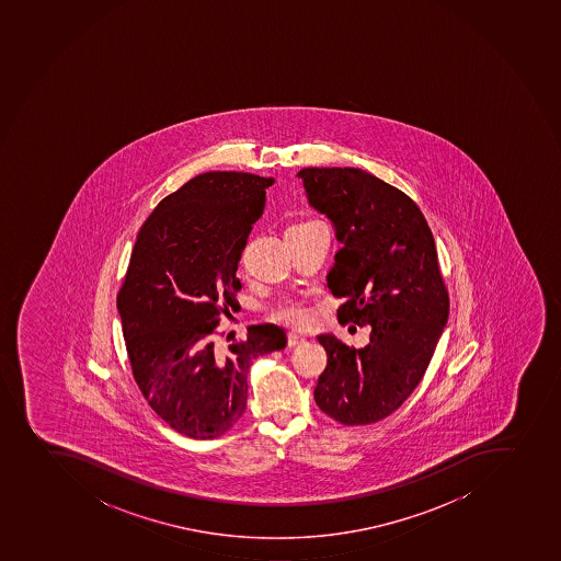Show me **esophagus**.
I'll list each match as a JSON object with an SVG mask.
<instances>
[{"instance_id":"esophagus-1","label":"esophagus","mask_w":561,"mask_h":561,"mask_svg":"<svg viewBox=\"0 0 561 561\" xmlns=\"http://www.w3.org/2000/svg\"><path fill=\"white\" fill-rule=\"evenodd\" d=\"M305 341H307V337L304 334H298V332H290L288 334V346L301 345Z\"/></svg>"}]
</instances>
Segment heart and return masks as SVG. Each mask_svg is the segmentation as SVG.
I'll return each instance as SVG.
<instances>
[{"mask_svg": "<svg viewBox=\"0 0 561 561\" xmlns=\"http://www.w3.org/2000/svg\"><path fill=\"white\" fill-rule=\"evenodd\" d=\"M304 224H312V221H304ZM304 224H298V226H304ZM276 318L283 323L299 324L307 319V310H305L304 305L288 304L276 312Z\"/></svg>", "mask_w": 561, "mask_h": 561, "instance_id": "heart-1", "label": "heart"}]
</instances>
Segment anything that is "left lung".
<instances>
[{"instance_id":"1","label":"left lung","mask_w":561,"mask_h":561,"mask_svg":"<svg viewBox=\"0 0 561 561\" xmlns=\"http://www.w3.org/2000/svg\"><path fill=\"white\" fill-rule=\"evenodd\" d=\"M298 179L341 243L327 274L330 293L345 299L337 319L371 329L359 350L318 335L329 359L313 399L341 424H370L415 390L446 327L435 240L415 202L365 170L305 168Z\"/></svg>"}]
</instances>
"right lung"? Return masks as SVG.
<instances>
[{
    "mask_svg": "<svg viewBox=\"0 0 561 561\" xmlns=\"http://www.w3.org/2000/svg\"><path fill=\"white\" fill-rule=\"evenodd\" d=\"M273 176L209 171L165 196L140 227L117 309L135 380L154 413L185 437L216 438L248 407V371L287 346L278 324L216 345L237 307L238 262Z\"/></svg>",
    "mask_w": 561,
    "mask_h": 561,
    "instance_id": "1",
    "label": "right lung"
}]
</instances>
